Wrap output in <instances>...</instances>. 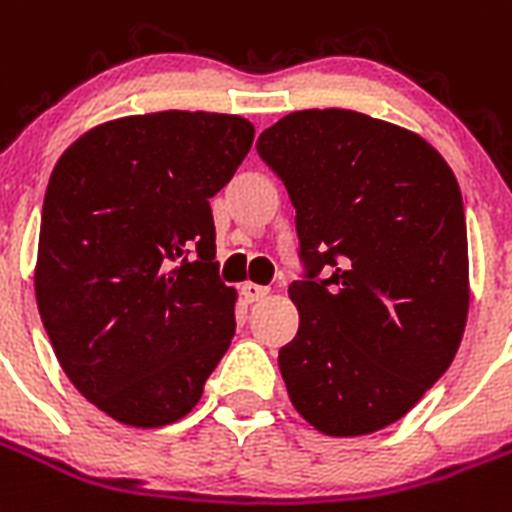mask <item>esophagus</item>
<instances>
[{
	"label": "esophagus",
	"mask_w": 512,
	"mask_h": 512,
	"mask_svg": "<svg viewBox=\"0 0 512 512\" xmlns=\"http://www.w3.org/2000/svg\"><path fill=\"white\" fill-rule=\"evenodd\" d=\"M270 288L265 286H257V283H244L242 286V299L247 301V304H257V301L268 299Z\"/></svg>",
	"instance_id": "obj_1"
}]
</instances>
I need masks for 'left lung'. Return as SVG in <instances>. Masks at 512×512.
Here are the masks:
<instances>
[{"mask_svg":"<svg viewBox=\"0 0 512 512\" xmlns=\"http://www.w3.org/2000/svg\"><path fill=\"white\" fill-rule=\"evenodd\" d=\"M257 151L286 185L309 268L288 286L299 309L278 353L288 397L319 433H376L420 402L464 337L459 182L415 131L342 108L286 115Z\"/></svg>","mask_w":512,"mask_h":512,"instance_id":"obj_1","label":"left lung"}]
</instances>
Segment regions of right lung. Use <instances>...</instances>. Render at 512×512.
<instances>
[{
    "mask_svg": "<svg viewBox=\"0 0 512 512\" xmlns=\"http://www.w3.org/2000/svg\"><path fill=\"white\" fill-rule=\"evenodd\" d=\"M255 139L242 115H126L82 133L51 172L35 301L69 381L121 425L182 420L234 337L208 198Z\"/></svg>",
    "mask_w": 512,
    "mask_h": 512,
    "instance_id": "right-lung-1",
    "label": "right lung"
}]
</instances>
